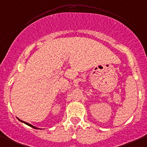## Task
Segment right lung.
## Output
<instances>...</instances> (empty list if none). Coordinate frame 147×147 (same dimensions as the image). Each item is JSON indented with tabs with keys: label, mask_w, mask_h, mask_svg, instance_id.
<instances>
[{
	"label": "right lung",
	"mask_w": 147,
	"mask_h": 147,
	"mask_svg": "<svg viewBox=\"0 0 147 147\" xmlns=\"http://www.w3.org/2000/svg\"><path fill=\"white\" fill-rule=\"evenodd\" d=\"M19 121H22V122H23V123H24L25 124H26V125H29V126L30 127H32V128H35V129H37V128H36V127H34V126H33L32 125H31V124H29V123H26V122H24V121H21V120H19Z\"/></svg>",
	"instance_id": "1"
}]
</instances>
